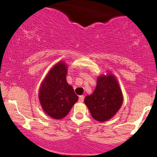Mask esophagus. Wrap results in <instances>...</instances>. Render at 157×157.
I'll return each mask as SVG.
<instances>
[{
	"label": "esophagus",
	"mask_w": 157,
	"mask_h": 157,
	"mask_svg": "<svg viewBox=\"0 0 157 157\" xmlns=\"http://www.w3.org/2000/svg\"><path fill=\"white\" fill-rule=\"evenodd\" d=\"M83 99H84V97H83V95H81V96L79 97V98H78V101H80V102H83Z\"/></svg>",
	"instance_id": "1"
}]
</instances>
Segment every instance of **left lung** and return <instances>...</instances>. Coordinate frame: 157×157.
I'll return each instance as SVG.
<instances>
[{"label":"left lung","instance_id":"1","mask_svg":"<svg viewBox=\"0 0 157 157\" xmlns=\"http://www.w3.org/2000/svg\"><path fill=\"white\" fill-rule=\"evenodd\" d=\"M123 101L121 88L111 74L99 77L94 93L84 99L93 118L99 122L112 118L121 108Z\"/></svg>","mask_w":157,"mask_h":157}]
</instances>
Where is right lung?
Wrapping results in <instances>:
<instances>
[{
    "instance_id": "right-lung-1",
    "label": "right lung",
    "mask_w": 157,
    "mask_h": 157,
    "mask_svg": "<svg viewBox=\"0 0 157 157\" xmlns=\"http://www.w3.org/2000/svg\"><path fill=\"white\" fill-rule=\"evenodd\" d=\"M66 74V63H58L48 73L40 87L39 98L42 109L55 119L66 116L78 98L67 83Z\"/></svg>"
}]
</instances>
